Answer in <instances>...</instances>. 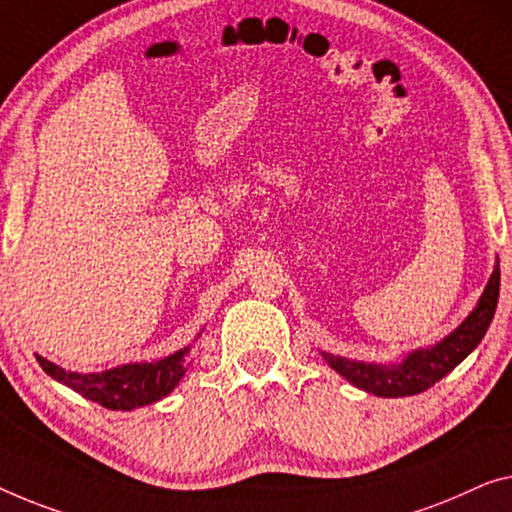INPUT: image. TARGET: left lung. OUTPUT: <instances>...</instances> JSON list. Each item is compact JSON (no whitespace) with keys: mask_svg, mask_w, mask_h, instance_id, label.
<instances>
[{"mask_svg":"<svg viewBox=\"0 0 512 512\" xmlns=\"http://www.w3.org/2000/svg\"><path fill=\"white\" fill-rule=\"evenodd\" d=\"M499 280L501 269L497 262L474 312L448 338L430 349H418V352L409 354L400 365H391V368H386V365H365L329 354H324V358L347 381H352L354 386L372 395H379V398H402V395L423 393L437 384L439 379H444L448 372L455 370L483 340V335L492 324L494 310H497Z\"/></svg>","mask_w":512,"mask_h":512,"instance_id":"1","label":"left lung"}]
</instances>
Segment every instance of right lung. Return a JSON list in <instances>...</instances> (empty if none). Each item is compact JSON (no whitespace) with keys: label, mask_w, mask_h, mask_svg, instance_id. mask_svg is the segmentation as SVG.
<instances>
[{"label":"right lung","mask_w":512,"mask_h":512,"mask_svg":"<svg viewBox=\"0 0 512 512\" xmlns=\"http://www.w3.org/2000/svg\"><path fill=\"white\" fill-rule=\"evenodd\" d=\"M186 354L188 347L158 363H131L98 372V375L66 372L59 365L45 361L43 356H36V361L45 370V375L73 388L82 398L103 404L105 409L131 411L158 402L179 384V379L186 375Z\"/></svg>","instance_id":"add662e5"}]
</instances>
